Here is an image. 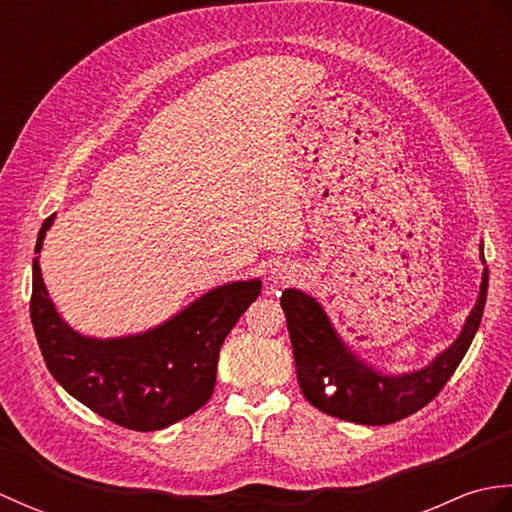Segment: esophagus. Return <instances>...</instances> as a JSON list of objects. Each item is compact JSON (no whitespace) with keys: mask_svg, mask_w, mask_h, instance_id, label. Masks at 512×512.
<instances>
[{"mask_svg":"<svg viewBox=\"0 0 512 512\" xmlns=\"http://www.w3.org/2000/svg\"><path fill=\"white\" fill-rule=\"evenodd\" d=\"M295 266L288 264V262H277L275 266H270V273L268 279L273 286H281V284H290L292 279H295Z\"/></svg>","mask_w":512,"mask_h":512,"instance_id":"obj_1","label":"esophagus"}]
</instances>
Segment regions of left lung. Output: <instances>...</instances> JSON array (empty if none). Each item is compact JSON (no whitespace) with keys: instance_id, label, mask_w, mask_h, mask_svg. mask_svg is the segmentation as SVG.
<instances>
[{"instance_id":"8db88e82","label":"left lung","mask_w":512,"mask_h":512,"mask_svg":"<svg viewBox=\"0 0 512 512\" xmlns=\"http://www.w3.org/2000/svg\"><path fill=\"white\" fill-rule=\"evenodd\" d=\"M486 290L488 270H484L480 297L458 341L424 369L400 376L380 374L347 350L317 299L295 288L284 290L281 308L286 312L303 396L330 416L356 424H391L411 416L440 394L462 363L480 328Z\"/></svg>"}]
</instances>
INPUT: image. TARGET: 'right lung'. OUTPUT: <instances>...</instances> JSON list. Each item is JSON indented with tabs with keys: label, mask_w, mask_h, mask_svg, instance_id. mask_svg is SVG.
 Masks as SVG:
<instances>
[{
	"label": "right lung",
	"mask_w": 512,
	"mask_h": 512,
	"mask_svg": "<svg viewBox=\"0 0 512 512\" xmlns=\"http://www.w3.org/2000/svg\"><path fill=\"white\" fill-rule=\"evenodd\" d=\"M52 220L54 215L43 222L35 253ZM259 290V279L233 281L206 292L154 330L90 339L59 317L35 257L30 321L43 361L70 396L125 429L158 431L209 402L220 347Z\"/></svg>",
	"instance_id": "1"
}]
</instances>
